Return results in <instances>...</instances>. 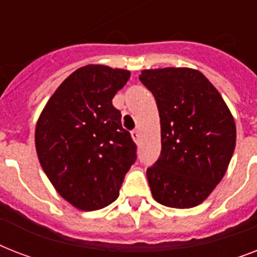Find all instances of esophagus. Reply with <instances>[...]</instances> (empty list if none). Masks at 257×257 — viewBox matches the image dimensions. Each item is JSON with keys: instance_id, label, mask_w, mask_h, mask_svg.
I'll use <instances>...</instances> for the list:
<instances>
[{"instance_id": "esophagus-1", "label": "esophagus", "mask_w": 257, "mask_h": 257, "mask_svg": "<svg viewBox=\"0 0 257 257\" xmlns=\"http://www.w3.org/2000/svg\"><path fill=\"white\" fill-rule=\"evenodd\" d=\"M131 135H132L133 140L137 143V141H139V139H140V132H139V129H133L132 132H131Z\"/></svg>"}]
</instances>
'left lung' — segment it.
I'll list each match as a JSON object with an SVG mask.
<instances>
[{
  "label": "left lung",
  "instance_id": "1",
  "mask_svg": "<svg viewBox=\"0 0 257 257\" xmlns=\"http://www.w3.org/2000/svg\"><path fill=\"white\" fill-rule=\"evenodd\" d=\"M139 78L160 114V157L147 169L151 192L165 207H196L225 175L236 145L235 120L199 70L149 69Z\"/></svg>",
  "mask_w": 257,
  "mask_h": 257
}]
</instances>
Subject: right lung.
I'll return each instance as SVG.
<instances>
[{"instance_id": "1", "label": "right lung", "mask_w": 257, "mask_h": 257, "mask_svg": "<svg viewBox=\"0 0 257 257\" xmlns=\"http://www.w3.org/2000/svg\"><path fill=\"white\" fill-rule=\"evenodd\" d=\"M129 77V70L82 66L58 86L38 118L40 164L58 193L81 211L112 204L137 159L112 104Z\"/></svg>"}]
</instances>
